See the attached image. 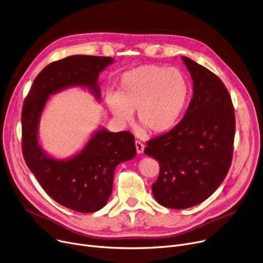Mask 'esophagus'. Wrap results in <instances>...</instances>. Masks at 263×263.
<instances>
[{
    "mask_svg": "<svg viewBox=\"0 0 263 263\" xmlns=\"http://www.w3.org/2000/svg\"><path fill=\"white\" fill-rule=\"evenodd\" d=\"M135 148H136V151H137V154H139V155L144 153V145L140 141L135 142Z\"/></svg>",
    "mask_w": 263,
    "mask_h": 263,
    "instance_id": "obj_1",
    "label": "esophagus"
}]
</instances>
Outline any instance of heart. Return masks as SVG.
I'll return each mask as SVG.
<instances>
[{
    "label": "heart",
    "mask_w": 263,
    "mask_h": 263,
    "mask_svg": "<svg viewBox=\"0 0 263 263\" xmlns=\"http://www.w3.org/2000/svg\"><path fill=\"white\" fill-rule=\"evenodd\" d=\"M191 93L186 76L177 68L142 65L124 72L117 92L106 96V106L121 124L137 123L153 134L172 130L187 105Z\"/></svg>",
    "instance_id": "obj_1"
}]
</instances>
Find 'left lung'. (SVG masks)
Instances as JSON below:
<instances>
[{
	"label": "left lung",
	"mask_w": 263,
	"mask_h": 263,
	"mask_svg": "<svg viewBox=\"0 0 263 263\" xmlns=\"http://www.w3.org/2000/svg\"><path fill=\"white\" fill-rule=\"evenodd\" d=\"M181 59L193 80V98L182 120L147 142L144 151L160 165L153 184L156 200L178 210L202 202L224 181L236 131L234 109L224 83L205 67Z\"/></svg>",
	"instance_id": "obj_1"
}]
</instances>
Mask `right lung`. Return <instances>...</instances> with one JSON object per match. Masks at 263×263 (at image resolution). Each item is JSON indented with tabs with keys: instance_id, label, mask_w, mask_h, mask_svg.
<instances>
[{
	"instance_id": "add662e5",
	"label": "right lung",
	"mask_w": 263,
	"mask_h": 263,
	"mask_svg": "<svg viewBox=\"0 0 263 263\" xmlns=\"http://www.w3.org/2000/svg\"><path fill=\"white\" fill-rule=\"evenodd\" d=\"M113 63L112 58L90 55H72L51 63L34 80L22 108V151L27 167L52 199L81 213L96 212L106 204L117 165L136 155L134 136L101 128L80 153L61 160L41 147L39 121L50 96L69 87L87 88L100 101L98 77Z\"/></svg>"
}]
</instances>
